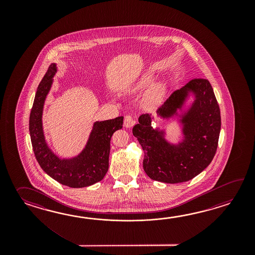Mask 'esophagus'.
<instances>
[{
	"instance_id": "esophagus-1",
	"label": "esophagus",
	"mask_w": 255,
	"mask_h": 255,
	"mask_svg": "<svg viewBox=\"0 0 255 255\" xmlns=\"http://www.w3.org/2000/svg\"><path fill=\"white\" fill-rule=\"evenodd\" d=\"M135 124V121L133 120V117L131 115H127L124 118V126L126 128H130Z\"/></svg>"
}]
</instances>
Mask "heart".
Listing matches in <instances>:
<instances>
[{
  "instance_id": "obj_1",
  "label": "heart",
  "mask_w": 255,
  "mask_h": 255,
  "mask_svg": "<svg viewBox=\"0 0 255 255\" xmlns=\"http://www.w3.org/2000/svg\"><path fill=\"white\" fill-rule=\"evenodd\" d=\"M149 82V77L146 76L143 78V80L141 81L140 87L146 86V84ZM164 91H165V87L162 84H157L156 86L152 87L150 92L148 94L147 98H146V106L148 108H154L157 106L158 104L161 102L163 96H164Z\"/></svg>"
}]
</instances>
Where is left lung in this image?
<instances>
[{"label": "left lung", "mask_w": 255, "mask_h": 255, "mask_svg": "<svg viewBox=\"0 0 255 255\" xmlns=\"http://www.w3.org/2000/svg\"><path fill=\"white\" fill-rule=\"evenodd\" d=\"M189 90L195 93L196 100L182 120L185 137L179 145L168 144L163 131L153 129L149 115H141L132 129L144 150L143 168L154 180L172 184L190 180L210 165L216 153L221 112L207 79H191L174 91L157 109V114L170 118L181 107Z\"/></svg>", "instance_id": "obj_1"}]
</instances>
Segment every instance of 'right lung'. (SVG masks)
Listing matches in <instances>:
<instances>
[{"mask_svg": "<svg viewBox=\"0 0 255 255\" xmlns=\"http://www.w3.org/2000/svg\"><path fill=\"white\" fill-rule=\"evenodd\" d=\"M55 72V64L49 65L39 84L30 113L29 131L33 153L43 171L61 184L70 188L87 187L102 180L108 172L111 136L122 128L123 117L96 122L81 154L72 159H60L46 145L42 126L43 103Z\"/></svg>", "mask_w": 255, "mask_h": 255, "instance_id": "right-lung-1", "label": "right lung"}]
</instances>
